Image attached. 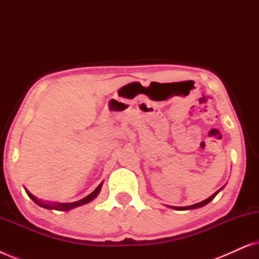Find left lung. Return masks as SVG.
Listing matches in <instances>:
<instances>
[{"instance_id":"obj_1","label":"left lung","mask_w":259,"mask_h":259,"mask_svg":"<svg viewBox=\"0 0 259 259\" xmlns=\"http://www.w3.org/2000/svg\"><path fill=\"white\" fill-rule=\"evenodd\" d=\"M222 189H223V187H222ZM222 189H221V190H222ZM221 190H218L217 192L212 194L211 197H208L207 199H205V200H203V201H200V203H198V204L191 205V206H171V207H172V208H175V210H180V211H183V210H193V208L201 207V206H204V205H206V204L210 203V201H211L212 199H213V198H214L215 196H217L218 192H219V191H221Z\"/></svg>"}]
</instances>
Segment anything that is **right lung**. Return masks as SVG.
<instances>
[{
  "mask_svg": "<svg viewBox=\"0 0 259 259\" xmlns=\"http://www.w3.org/2000/svg\"><path fill=\"white\" fill-rule=\"evenodd\" d=\"M101 186H102V183L100 184V185H99L97 189H95L93 192H92L91 194H88L87 197H84L83 199H81V200H77V201H74V203H56V204H54V203H52V204H48V203H44V201H41V200H38L36 197H34L33 194H31L29 191H27L26 190V192H27V194L28 196H29L31 199H33L35 203H36L37 205H40V206H42V207H45V208H49V210H58V211H68V210H72V208H74V207H77V206H81V205H84V204H87V203H90V201H92L94 199L95 197L98 196L99 194V192H100V190H101Z\"/></svg>",
  "mask_w": 259,
  "mask_h": 259,
  "instance_id": "add662e5",
  "label": "right lung"
}]
</instances>
